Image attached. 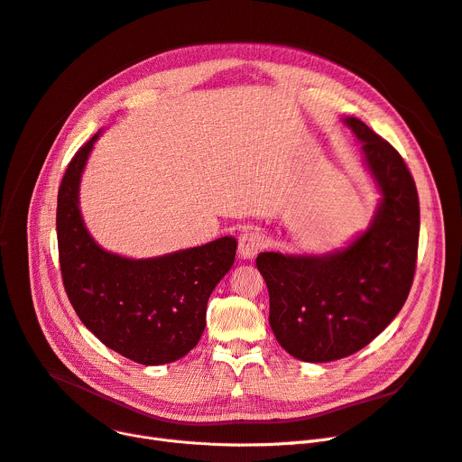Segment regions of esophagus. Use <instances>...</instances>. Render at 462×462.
I'll use <instances>...</instances> for the list:
<instances>
[{"label": "esophagus", "instance_id": "34e87169", "mask_svg": "<svg viewBox=\"0 0 462 462\" xmlns=\"http://www.w3.org/2000/svg\"><path fill=\"white\" fill-rule=\"evenodd\" d=\"M263 244H265V239H263L262 232H258V230H245L244 234L239 236V244H237L239 256L245 258V260L254 258L262 251Z\"/></svg>", "mask_w": 462, "mask_h": 462}]
</instances>
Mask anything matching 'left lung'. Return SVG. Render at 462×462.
Here are the masks:
<instances>
[{
	"label": "left lung",
	"mask_w": 462,
	"mask_h": 462,
	"mask_svg": "<svg viewBox=\"0 0 462 462\" xmlns=\"http://www.w3.org/2000/svg\"><path fill=\"white\" fill-rule=\"evenodd\" d=\"M345 124L361 142L382 202L371 226L324 256L260 253L256 268L270 292V326L279 345L301 361L356 354L402 309L416 273L418 189L393 145L361 119Z\"/></svg>",
	"instance_id": "8db88e82"
}]
</instances>
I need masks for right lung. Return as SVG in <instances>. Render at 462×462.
Wrapping results in <instances>:
<instances>
[{"label": "right lung", "instance_id": "obj_1", "mask_svg": "<svg viewBox=\"0 0 462 462\" xmlns=\"http://www.w3.org/2000/svg\"><path fill=\"white\" fill-rule=\"evenodd\" d=\"M95 134L70 159L58 190V249L67 298L82 324L110 350L162 365L189 354L206 328L208 300L232 268L236 239L218 237L148 260L95 244L79 209V185Z\"/></svg>", "mask_w": 462, "mask_h": 462}]
</instances>
